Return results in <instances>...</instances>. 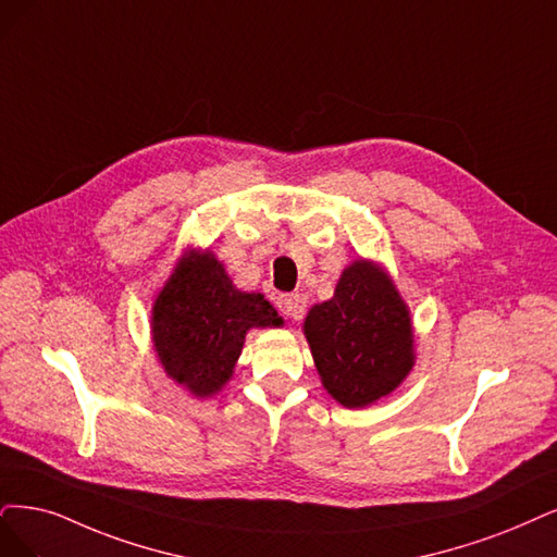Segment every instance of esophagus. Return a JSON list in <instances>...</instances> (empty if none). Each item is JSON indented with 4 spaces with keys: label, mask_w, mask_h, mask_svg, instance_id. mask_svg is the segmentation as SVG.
Instances as JSON below:
<instances>
[{
    "label": "esophagus",
    "mask_w": 557,
    "mask_h": 557,
    "mask_svg": "<svg viewBox=\"0 0 557 557\" xmlns=\"http://www.w3.org/2000/svg\"><path fill=\"white\" fill-rule=\"evenodd\" d=\"M277 310L284 314V317H292V319H298L300 312H302V305H300V296L296 294H280L277 300Z\"/></svg>",
    "instance_id": "34e87169"
}]
</instances>
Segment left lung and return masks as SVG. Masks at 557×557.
Returning <instances> with one entry per match:
<instances>
[{"label":"left lung","mask_w":557,"mask_h":557,"mask_svg":"<svg viewBox=\"0 0 557 557\" xmlns=\"http://www.w3.org/2000/svg\"><path fill=\"white\" fill-rule=\"evenodd\" d=\"M305 335L321 381L346 408L393 393L413 367V331L393 280L367 261L346 268L335 298L314 305Z\"/></svg>","instance_id":"left-lung-1"}]
</instances>
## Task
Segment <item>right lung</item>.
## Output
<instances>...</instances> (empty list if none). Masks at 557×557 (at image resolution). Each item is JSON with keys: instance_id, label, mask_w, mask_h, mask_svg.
<instances>
[{"instance_id": "right-lung-1", "label": "right lung", "mask_w": 557, "mask_h": 557, "mask_svg": "<svg viewBox=\"0 0 557 557\" xmlns=\"http://www.w3.org/2000/svg\"><path fill=\"white\" fill-rule=\"evenodd\" d=\"M282 319L261 294H243L209 252L185 257L153 305V344L176 383L209 397L230 381L245 333Z\"/></svg>"}]
</instances>
